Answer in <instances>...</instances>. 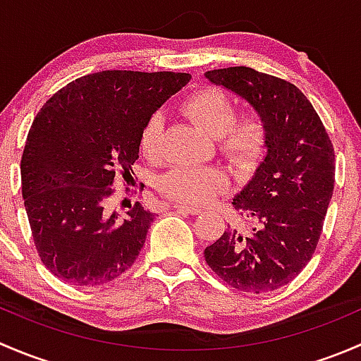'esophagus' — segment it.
Instances as JSON below:
<instances>
[{
    "label": "esophagus",
    "instance_id": "1",
    "mask_svg": "<svg viewBox=\"0 0 361 361\" xmlns=\"http://www.w3.org/2000/svg\"><path fill=\"white\" fill-rule=\"evenodd\" d=\"M174 209L180 211V213H187V214H199L201 213V207L199 206H188V204H176Z\"/></svg>",
    "mask_w": 361,
    "mask_h": 361
}]
</instances>
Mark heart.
<instances>
[{"label": "heart", "mask_w": 361, "mask_h": 361, "mask_svg": "<svg viewBox=\"0 0 361 361\" xmlns=\"http://www.w3.org/2000/svg\"><path fill=\"white\" fill-rule=\"evenodd\" d=\"M181 110L207 136L216 137L220 155L239 171H248L264 157L269 140V127L257 110L235 115V104L224 90L204 87L194 90L181 103ZM164 118L154 113L140 130L137 145L145 159L157 162L162 155ZM227 188V176L214 166L174 167L159 180V190L171 201L181 204H204Z\"/></svg>", "instance_id": "1"}]
</instances>
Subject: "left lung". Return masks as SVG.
I'll return each mask as SVG.
<instances>
[{
  "mask_svg": "<svg viewBox=\"0 0 361 361\" xmlns=\"http://www.w3.org/2000/svg\"><path fill=\"white\" fill-rule=\"evenodd\" d=\"M206 78L262 113L269 140L264 162L232 201L253 228H228L204 258L232 288L272 292L293 281L318 246L336 181L334 145L293 83L246 66L211 69Z\"/></svg>",
  "mask_w": 361,
  "mask_h": 361,
  "instance_id": "left-lung-1",
  "label": "left lung"
}]
</instances>
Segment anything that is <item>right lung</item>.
I'll return each instance as SVG.
<instances>
[{
	"label": "right lung",
	"instance_id": "right-lung-1",
	"mask_svg": "<svg viewBox=\"0 0 361 361\" xmlns=\"http://www.w3.org/2000/svg\"><path fill=\"white\" fill-rule=\"evenodd\" d=\"M188 73L99 71L57 90L32 120L20 160L23 197L39 260L75 286H99L136 262L154 213L106 211L133 176L140 130ZM126 185V183H123Z\"/></svg>",
	"mask_w": 361,
	"mask_h": 361
}]
</instances>
